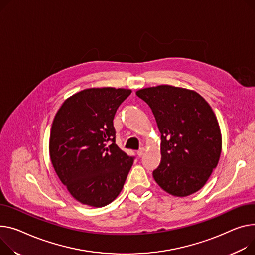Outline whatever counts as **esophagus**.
<instances>
[{"label": "esophagus", "instance_id": "esophagus-1", "mask_svg": "<svg viewBox=\"0 0 255 255\" xmlns=\"http://www.w3.org/2000/svg\"><path fill=\"white\" fill-rule=\"evenodd\" d=\"M144 151H145L144 147L139 148V149L137 150V155H138V157H142V156H143V154H144Z\"/></svg>", "mask_w": 255, "mask_h": 255}]
</instances>
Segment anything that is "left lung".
Segmentation results:
<instances>
[{
    "mask_svg": "<svg viewBox=\"0 0 255 255\" xmlns=\"http://www.w3.org/2000/svg\"><path fill=\"white\" fill-rule=\"evenodd\" d=\"M136 95L149 106L161 132V163L152 172L170 195L186 197L199 191L216 168L222 133L215 114L199 93L160 85Z\"/></svg>",
    "mask_w": 255,
    "mask_h": 255,
    "instance_id": "left-lung-1",
    "label": "left lung"
}]
</instances>
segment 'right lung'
<instances>
[{
  "label": "right lung",
  "mask_w": 255,
  "mask_h": 255,
  "mask_svg": "<svg viewBox=\"0 0 255 255\" xmlns=\"http://www.w3.org/2000/svg\"><path fill=\"white\" fill-rule=\"evenodd\" d=\"M131 92L85 89L67 98L55 115L50 159L61 182L82 204L104 207L123 189L134 157L116 144L113 120Z\"/></svg>",
  "instance_id": "right-lung-1"
}]
</instances>
